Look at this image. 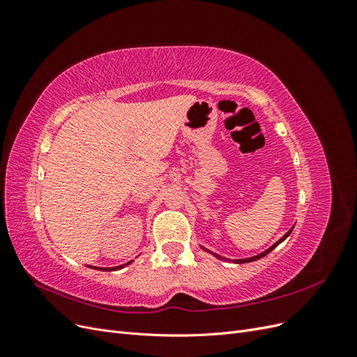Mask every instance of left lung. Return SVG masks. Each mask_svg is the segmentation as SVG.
Segmentation results:
<instances>
[{"label": "left lung", "instance_id": "1", "mask_svg": "<svg viewBox=\"0 0 357 357\" xmlns=\"http://www.w3.org/2000/svg\"><path fill=\"white\" fill-rule=\"evenodd\" d=\"M294 228H295V226H291V229H289L283 236H282V238H280L278 241H275L271 247H268L266 248V250L265 252H262V253H259V255H256V256H252V257H245V259H228V257H223V256H220V255H215V253H213L211 250H208V248H205V247H202L204 248V250L205 252H208V253H211L214 257H218L219 259V261H225V262H234V264H248V262H255V261H257V259H262L264 256H266L269 252H273L274 250V248L280 244V243H283L286 238H287V236L290 235V232L291 231H294Z\"/></svg>", "mask_w": 357, "mask_h": 357}]
</instances>
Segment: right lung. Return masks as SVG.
I'll return each mask as SVG.
<instances>
[{
	"instance_id": "1",
	"label": "right lung",
	"mask_w": 357,
	"mask_h": 357,
	"mask_svg": "<svg viewBox=\"0 0 357 357\" xmlns=\"http://www.w3.org/2000/svg\"><path fill=\"white\" fill-rule=\"evenodd\" d=\"M132 262H134V261H129V262H126V264H123V265H119V266H110V268H100V266H89V268L98 269V271H117V269H122V268H125L126 265L132 264Z\"/></svg>"
}]
</instances>
